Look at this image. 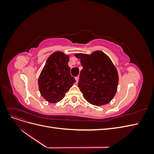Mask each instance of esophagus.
<instances>
[{
	"mask_svg": "<svg viewBox=\"0 0 154 154\" xmlns=\"http://www.w3.org/2000/svg\"><path fill=\"white\" fill-rule=\"evenodd\" d=\"M75 80H76V83H78V80H79V76H76V77H75Z\"/></svg>",
	"mask_w": 154,
	"mask_h": 154,
	"instance_id": "34e87169",
	"label": "esophagus"
}]
</instances>
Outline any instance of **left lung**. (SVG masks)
<instances>
[{"label": "left lung", "instance_id": "1", "mask_svg": "<svg viewBox=\"0 0 154 154\" xmlns=\"http://www.w3.org/2000/svg\"><path fill=\"white\" fill-rule=\"evenodd\" d=\"M83 69L80 72L78 86L83 97L96 106L109 103L118 89V71L110 58L101 51L91 54L76 53Z\"/></svg>", "mask_w": 154, "mask_h": 154}]
</instances>
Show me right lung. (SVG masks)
Instances as JSON below:
<instances>
[{
  "instance_id": "obj_1",
  "label": "right lung",
  "mask_w": 154,
  "mask_h": 154,
  "mask_svg": "<svg viewBox=\"0 0 154 154\" xmlns=\"http://www.w3.org/2000/svg\"><path fill=\"white\" fill-rule=\"evenodd\" d=\"M69 61V55L57 51L50 55L42 70L38 80L39 91L49 103L61 101L76 82L70 74Z\"/></svg>"
}]
</instances>
